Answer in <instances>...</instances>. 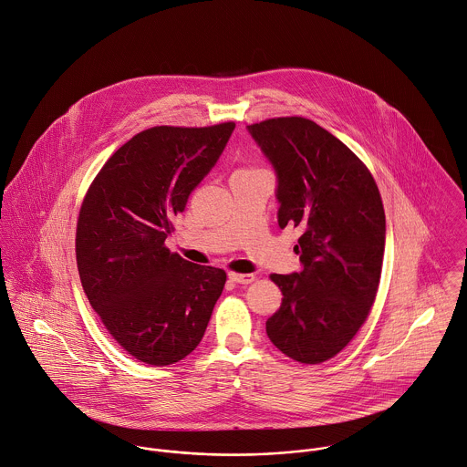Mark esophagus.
<instances>
[{"label": "esophagus", "instance_id": "34e87169", "mask_svg": "<svg viewBox=\"0 0 467 467\" xmlns=\"http://www.w3.org/2000/svg\"><path fill=\"white\" fill-rule=\"evenodd\" d=\"M228 279L232 283H237V285H250L255 281V275L254 274H237V272H230L228 274Z\"/></svg>", "mask_w": 467, "mask_h": 467}]
</instances>
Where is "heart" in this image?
<instances>
[{
  "mask_svg": "<svg viewBox=\"0 0 467 467\" xmlns=\"http://www.w3.org/2000/svg\"><path fill=\"white\" fill-rule=\"evenodd\" d=\"M250 170H259V168H243V170H239V171H250Z\"/></svg>",
  "mask_w": 467,
  "mask_h": 467,
  "instance_id": "1",
  "label": "heart"
}]
</instances>
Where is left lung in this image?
I'll return each mask as SVG.
<instances>
[{"instance_id": "left-lung-1", "label": "left lung", "mask_w": 467, "mask_h": 467, "mask_svg": "<svg viewBox=\"0 0 467 467\" xmlns=\"http://www.w3.org/2000/svg\"><path fill=\"white\" fill-rule=\"evenodd\" d=\"M277 171L279 226L301 228L294 248L303 272L272 274L283 294L266 320L275 348L320 364L357 335L377 297L386 215L368 166L306 118H272L248 127Z\"/></svg>"}]
</instances>
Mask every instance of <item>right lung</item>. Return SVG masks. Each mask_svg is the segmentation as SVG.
<instances>
[{"instance_id":"right-lung-1","label":"right lung","mask_w":467,"mask_h":467,"mask_svg":"<svg viewBox=\"0 0 467 467\" xmlns=\"http://www.w3.org/2000/svg\"><path fill=\"white\" fill-rule=\"evenodd\" d=\"M234 129V121L147 129L103 164L81 202L83 290L114 340L145 364L190 355L223 294L224 270L184 261L164 239Z\"/></svg>"}]
</instances>
